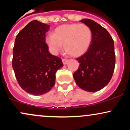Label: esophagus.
I'll return each instance as SVG.
<instances>
[{
	"label": "esophagus",
	"mask_w": 130,
	"mask_h": 130,
	"mask_svg": "<svg viewBox=\"0 0 130 130\" xmlns=\"http://www.w3.org/2000/svg\"><path fill=\"white\" fill-rule=\"evenodd\" d=\"M68 59H62V62H63V63L64 64V65H66V64L68 63Z\"/></svg>",
	"instance_id": "esophagus-1"
}]
</instances>
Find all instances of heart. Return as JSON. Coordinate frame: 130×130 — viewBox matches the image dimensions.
Wrapping results in <instances>:
<instances>
[{
    "mask_svg": "<svg viewBox=\"0 0 130 130\" xmlns=\"http://www.w3.org/2000/svg\"><path fill=\"white\" fill-rule=\"evenodd\" d=\"M92 37V31L87 25L68 24L57 27L54 34H47L45 42L54 54L60 51L62 44H64V50L68 55L78 57L84 54L89 49Z\"/></svg>",
    "mask_w": 130,
    "mask_h": 130,
    "instance_id": "heart-1",
    "label": "heart"
}]
</instances>
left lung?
Returning <instances> with one entry per match:
<instances>
[{
	"mask_svg": "<svg viewBox=\"0 0 130 130\" xmlns=\"http://www.w3.org/2000/svg\"><path fill=\"white\" fill-rule=\"evenodd\" d=\"M80 22L90 27L92 38L89 50L76 59L80 65L73 77L80 89L95 92L105 87L112 76L116 64L114 43L109 33L97 22L89 19Z\"/></svg>",
	"mask_w": 130,
	"mask_h": 130,
	"instance_id": "8db88e82",
	"label": "left lung"
}]
</instances>
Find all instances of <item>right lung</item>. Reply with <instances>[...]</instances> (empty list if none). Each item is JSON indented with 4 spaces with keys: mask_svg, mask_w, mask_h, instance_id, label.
I'll return each mask as SVG.
<instances>
[{
    "mask_svg": "<svg viewBox=\"0 0 130 130\" xmlns=\"http://www.w3.org/2000/svg\"><path fill=\"white\" fill-rule=\"evenodd\" d=\"M50 26L34 20L16 37L12 66L20 87L27 93L41 95L54 86L56 73L63 67L62 59L51 54L45 42Z\"/></svg>",
    "mask_w": 130,
    "mask_h": 130,
    "instance_id": "add662e5",
    "label": "right lung"
}]
</instances>
